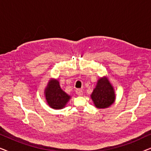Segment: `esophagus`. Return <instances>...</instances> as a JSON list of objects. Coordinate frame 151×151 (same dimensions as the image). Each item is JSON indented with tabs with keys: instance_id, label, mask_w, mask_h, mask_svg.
I'll return each instance as SVG.
<instances>
[{
	"instance_id": "1",
	"label": "esophagus",
	"mask_w": 151,
	"mask_h": 151,
	"mask_svg": "<svg viewBox=\"0 0 151 151\" xmlns=\"http://www.w3.org/2000/svg\"><path fill=\"white\" fill-rule=\"evenodd\" d=\"M76 94L78 95V96H82V95H83V91H82V89H77L76 91Z\"/></svg>"
}]
</instances>
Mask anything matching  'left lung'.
<instances>
[{
    "instance_id": "obj_1",
    "label": "left lung",
    "mask_w": 151,
    "mask_h": 151,
    "mask_svg": "<svg viewBox=\"0 0 151 151\" xmlns=\"http://www.w3.org/2000/svg\"><path fill=\"white\" fill-rule=\"evenodd\" d=\"M94 106L98 109H106L115 101V93L109 78L104 76L98 80L96 87L91 94Z\"/></svg>"
}]
</instances>
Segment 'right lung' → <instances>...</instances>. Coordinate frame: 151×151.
<instances>
[{
	"instance_id": "1",
	"label": "right lung",
	"mask_w": 151,
	"mask_h": 151,
	"mask_svg": "<svg viewBox=\"0 0 151 151\" xmlns=\"http://www.w3.org/2000/svg\"><path fill=\"white\" fill-rule=\"evenodd\" d=\"M45 97L49 107L53 109L65 108L71 96L64 91L57 79L51 78L45 88Z\"/></svg>"
}]
</instances>
